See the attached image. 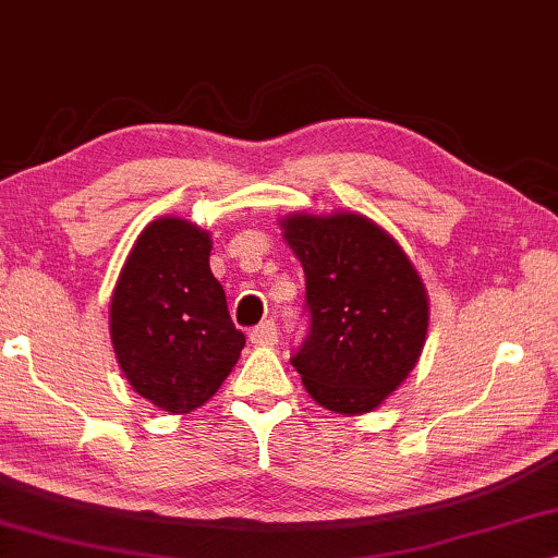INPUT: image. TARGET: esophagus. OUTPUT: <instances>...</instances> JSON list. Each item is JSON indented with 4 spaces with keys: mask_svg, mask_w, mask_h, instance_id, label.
Returning a JSON list of instances; mask_svg holds the SVG:
<instances>
[{
    "mask_svg": "<svg viewBox=\"0 0 558 558\" xmlns=\"http://www.w3.org/2000/svg\"><path fill=\"white\" fill-rule=\"evenodd\" d=\"M250 341H253L255 347H276V343H278V326L272 324V320H265V324L255 326L253 331H250Z\"/></svg>",
    "mask_w": 558,
    "mask_h": 558,
    "instance_id": "obj_1",
    "label": "esophagus"
}]
</instances>
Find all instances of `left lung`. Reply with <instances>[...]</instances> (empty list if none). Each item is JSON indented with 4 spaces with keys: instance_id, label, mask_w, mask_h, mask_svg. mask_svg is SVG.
<instances>
[{
    "instance_id": "1",
    "label": "left lung",
    "mask_w": 558,
    "mask_h": 558,
    "mask_svg": "<svg viewBox=\"0 0 558 558\" xmlns=\"http://www.w3.org/2000/svg\"><path fill=\"white\" fill-rule=\"evenodd\" d=\"M280 227L303 265L311 313V331L290 364L326 410L374 412L425 349V282L402 245L356 211H298Z\"/></svg>"
}]
</instances>
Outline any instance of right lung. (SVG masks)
Returning <instances> with one entry per match:
<instances>
[{
  "label": "right lung",
  "mask_w": 558,
  "mask_h": 558,
  "mask_svg": "<svg viewBox=\"0 0 558 558\" xmlns=\"http://www.w3.org/2000/svg\"><path fill=\"white\" fill-rule=\"evenodd\" d=\"M209 253L211 234L190 219H154L133 242L111 295L116 361L133 391L169 414L209 402L245 347Z\"/></svg>",
  "instance_id": "right-lung-1"
}]
</instances>
